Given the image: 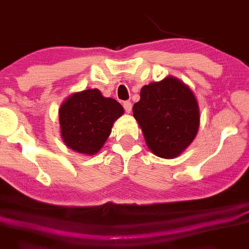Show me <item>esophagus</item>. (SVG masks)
I'll list each match as a JSON object with an SVG mask.
<instances>
[{
    "mask_svg": "<svg viewBox=\"0 0 249 249\" xmlns=\"http://www.w3.org/2000/svg\"><path fill=\"white\" fill-rule=\"evenodd\" d=\"M123 107H124L125 111H126V112H131V110H132V104H131L130 101H125L124 104H123Z\"/></svg>",
    "mask_w": 249,
    "mask_h": 249,
    "instance_id": "esophagus-1",
    "label": "esophagus"
}]
</instances>
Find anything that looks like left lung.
I'll list each match as a JSON object with an SVG mask.
<instances>
[{
  "label": "left lung",
  "instance_id": "8db88e82",
  "mask_svg": "<svg viewBox=\"0 0 249 249\" xmlns=\"http://www.w3.org/2000/svg\"><path fill=\"white\" fill-rule=\"evenodd\" d=\"M133 116L149 150L166 159L178 157L191 144L200 124L194 92L173 76L142 86Z\"/></svg>",
  "mask_w": 249,
  "mask_h": 249
}]
</instances>
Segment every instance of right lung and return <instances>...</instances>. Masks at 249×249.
<instances>
[{
	"mask_svg": "<svg viewBox=\"0 0 249 249\" xmlns=\"http://www.w3.org/2000/svg\"><path fill=\"white\" fill-rule=\"evenodd\" d=\"M124 114L122 105L106 98L98 89L75 92L59 109V124L64 143L88 156L95 155L111 133L114 123Z\"/></svg>",
	"mask_w": 249,
	"mask_h": 249,
	"instance_id": "1",
	"label": "right lung"
}]
</instances>
